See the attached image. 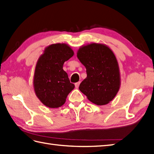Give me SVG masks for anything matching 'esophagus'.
<instances>
[{
  "label": "esophagus",
  "instance_id": "1",
  "mask_svg": "<svg viewBox=\"0 0 154 154\" xmlns=\"http://www.w3.org/2000/svg\"><path fill=\"white\" fill-rule=\"evenodd\" d=\"M79 85H80V82H77V83L75 84V87H76V88H78V87H79Z\"/></svg>",
  "mask_w": 154,
  "mask_h": 154
}]
</instances>
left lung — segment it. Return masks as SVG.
Instances as JSON below:
<instances>
[{
  "instance_id": "1",
  "label": "left lung",
  "mask_w": 154,
  "mask_h": 154,
  "mask_svg": "<svg viewBox=\"0 0 154 154\" xmlns=\"http://www.w3.org/2000/svg\"><path fill=\"white\" fill-rule=\"evenodd\" d=\"M77 57L86 68L87 77L79 89L97 105L109 103L121 85L119 64L115 54L106 45L91 43L81 46Z\"/></svg>"
}]
</instances>
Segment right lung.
<instances>
[{
	"mask_svg": "<svg viewBox=\"0 0 154 154\" xmlns=\"http://www.w3.org/2000/svg\"><path fill=\"white\" fill-rule=\"evenodd\" d=\"M71 47L65 43L51 44L39 57L33 76L36 96L45 106L58 108L65 103L67 95L75 88L63 70L64 63L73 56Z\"/></svg>",
	"mask_w": 154,
	"mask_h": 154,
	"instance_id": "obj_1",
	"label": "right lung"
}]
</instances>
